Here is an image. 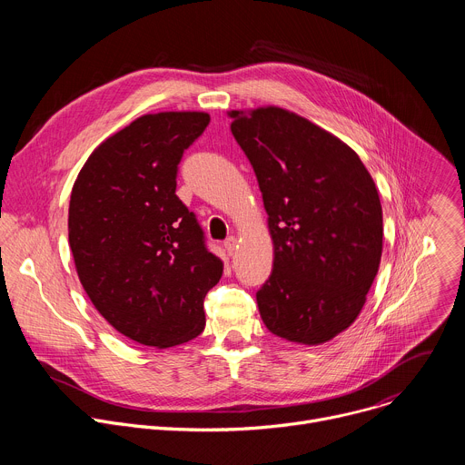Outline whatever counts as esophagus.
I'll list each match as a JSON object with an SVG mask.
<instances>
[{
	"label": "esophagus",
	"mask_w": 465,
	"mask_h": 465,
	"mask_svg": "<svg viewBox=\"0 0 465 465\" xmlns=\"http://www.w3.org/2000/svg\"><path fill=\"white\" fill-rule=\"evenodd\" d=\"M235 248H237V239L235 237H228L224 241V250L228 252V255H233L235 253Z\"/></svg>",
	"instance_id": "34e87169"
}]
</instances>
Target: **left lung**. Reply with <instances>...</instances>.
<instances>
[{
  "instance_id": "left-lung-1",
  "label": "left lung",
  "mask_w": 465,
  "mask_h": 465,
  "mask_svg": "<svg viewBox=\"0 0 465 465\" xmlns=\"http://www.w3.org/2000/svg\"><path fill=\"white\" fill-rule=\"evenodd\" d=\"M228 115L274 244V269L255 294L259 314L289 342H329L357 320L379 271L375 182L351 147L294 112L261 106Z\"/></svg>"
}]
</instances>
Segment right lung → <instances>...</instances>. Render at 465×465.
<instances>
[{
	"label": "right lung",
	"mask_w": 465,
	"mask_h": 465,
	"mask_svg": "<svg viewBox=\"0 0 465 465\" xmlns=\"http://www.w3.org/2000/svg\"><path fill=\"white\" fill-rule=\"evenodd\" d=\"M206 112H160L106 138L83 165L70 198L68 233L79 280L121 335L171 348L204 331V298L223 261L176 196L183 151Z\"/></svg>",
	"instance_id": "right-lung-1"
}]
</instances>
